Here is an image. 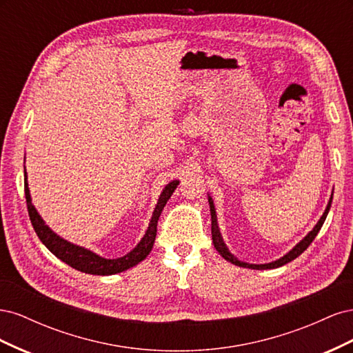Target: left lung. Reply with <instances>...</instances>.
<instances>
[{
	"label": "left lung",
	"instance_id": "8db88e82",
	"mask_svg": "<svg viewBox=\"0 0 353 353\" xmlns=\"http://www.w3.org/2000/svg\"><path fill=\"white\" fill-rule=\"evenodd\" d=\"M208 200H209L210 216H212V241H213V245H215V249L219 252V254L222 256V258L225 259V261H228V262H231V263H234V265L243 266V268H250V270H274V268H280V266H283V265H285V263H288V262H292L293 259H296L297 256L302 254V253L307 249V245L314 241V239L316 237V234L319 232V230H321L323 223H324V221H325V218H327V215H328V210H330V208H331V201H333V194H331V197H330V200H328V205H327V208H325V210H324V213H323V216L319 218V221L316 222V225L312 228V231L307 232V236H306L305 239H302L301 241H299L290 252L285 253V254L283 256V258L276 259V261H272V262H270V263H261V265L248 263V262L239 261V259L236 258V256H234V254L228 250L227 244L223 243V239H222V236H221V231H219V227H218V218H216L215 205H213V200H212L210 196L208 197Z\"/></svg>",
	"mask_w": 353,
	"mask_h": 353
}]
</instances>
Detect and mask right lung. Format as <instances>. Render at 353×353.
<instances>
[{
	"mask_svg": "<svg viewBox=\"0 0 353 353\" xmlns=\"http://www.w3.org/2000/svg\"><path fill=\"white\" fill-rule=\"evenodd\" d=\"M178 184H179V181L174 179V181H170V183L163 188L162 194H160V197L157 200V205L154 208L150 223H148V228L144 234V237L141 239V241L138 243L130 253L122 256V258L105 259V258H101V256H99L97 253H94L85 248H81V245L73 244L65 239H61L48 225H46L44 219L41 218L35 206L32 205V199H30V193H29V187H28V175H26V169H25V196H26V203H28V212H29L32 227H34L37 236L39 237V240L42 243H44L46 248L52 254L57 256L60 261L68 263L74 270H78L85 274H92V275H113L117 272H122V271L132 268V266L138 265L147 258L148 253L152 252L154 240H156L157 221H159L160 213H162L166 201L170 199V196H172Z\"/></svg>",
	"mask_w": 353,
	"mask_h": 353,
	"instance_id": "1",
	"label": "right lung"
}]
</instances>
